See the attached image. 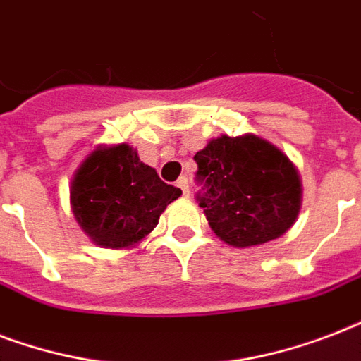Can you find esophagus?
<instances>
[{
	"mask_svg": "<svg viewBox=\"0 0 361 361\" xmlns=\"http://www.w3.org/2000/svg\"><path fill=\"white\" fill-rule=\"evenodd\" d=\"M176 185L180 187L181 192H183V197H189V192L191 191H189V180H187L185 176H181L180 180L176 181Z\"/></svg>",
	"mask_w": 361,
	"mask_h": 361,
	"instance_id": "esophagus-1",
	"label": "esophagus"
}]
</instances>
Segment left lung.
Returning <instances> with one entry per match:
<instances>
[{"instance_id":"left-lung-1","label":"left lung","mask_w":361,"mask_h":361,"mask_svg":"<svg viewBox=\"0 0 361 361\" xmlns=\"http://www.w3.org/2000/svg\"><path fill=\"white\" fill-rule=\"evenodd\" d=\"M198 206L228 245L283 236L302 206V183L285 153L258 136H219L195 155Z\"/></svg>"}]
</instances>
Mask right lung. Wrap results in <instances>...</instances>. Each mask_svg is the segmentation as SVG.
I'll return each mask as SVG.
<instances>
[{
  "label": "right lung",
  "mask_w": 361,
  "mask_h": 361,
  "mask_svg": "<svg viewBox=\"0 0 361 361\" xmlns=\"http://www.w3.org/2000/svg\"><path fill=\"white\" fill-rule=\"evenodd\" d=\"M181 189L164 183L127 144L99 147L76 170L71 206L78 225L97 245H135L157 226Z\"/></svg>",
  "instance_id": "add662e5"
}]
</instances>
